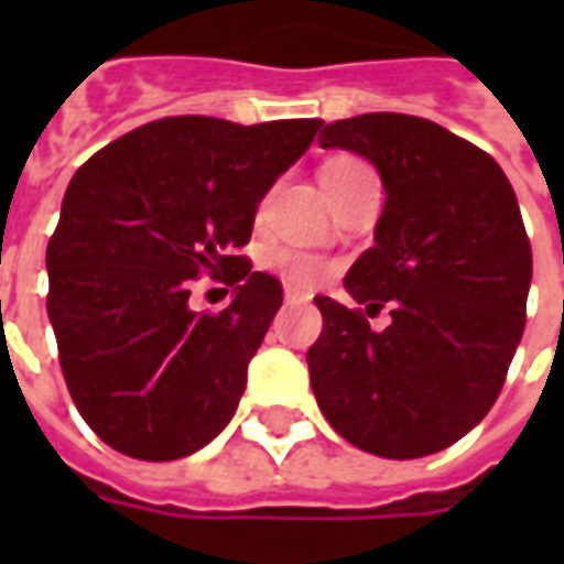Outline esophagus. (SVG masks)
Returning a JSON list of instances; mask_svg holds the SVG:
<instances>
[{"mask_svg":"<svg viewBox=\"0 0 564 564\" xmlns=\"http://www.w3.org/2000/svg\"><path fill=\"white\" fill-rule=\"evenodd\" d=\"M283 299H286V302H305L307 293L295 290V286H286V290H283Z\"/></svg>","mask_w":564,"mask_h":564,"instance_id":"1","label":"esophagus"}]
</instances>
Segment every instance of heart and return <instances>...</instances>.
<instances>
[{
  "mask_svg": "<svg viewBox=\"0 0 564 564\" xmlns=\"http://www.w3.org/2000/svg\"><path fill=\"white\" fill-rule=\"evenodd\" d=\"M362 162L350 160V156H335L323 165V184H332V181H338L347 172H354L359 169ZM271 265L274 271L281 274L283 281L293 283V286H314V283L323 281V274H326V262L317 257H311V253H302V250H274L271 253Z\"/></svg>",
  "mask_w": 564,
  "mask_h": 564,
  "instance_id": "obj_1",
  "label": "heart"
}]
</instances>
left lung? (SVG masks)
Returning a JSON list of instances; mask_svg holds the SVG:
<instances>
[{
  "mask_svg": "<svg viewBox=\"0 0 564 564\" xmlns=\"http://www.w3.org/2000/svg\"><path fill=\"white\" fill-rule=\"evenodd\" d=\"M319 148L366 156L383 181L375 247L344 286L362 311L317 295L323 332L307 350L323 416L354 447L420 459L456 444L496 404L525 326L532 247L513 186L489 153L432 120L359 115Z\"/></svg>",
  "mask_w": 564,
  "mask_h": 564,
  "instance_id": "obj_1",
  "label": "left lung"
}]
</instances>
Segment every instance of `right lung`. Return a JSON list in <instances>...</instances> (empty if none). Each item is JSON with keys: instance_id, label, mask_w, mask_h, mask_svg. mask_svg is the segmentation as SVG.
Segmentation results:
<instances>
[{"instance_id": "obj_1", "label": "right lung", "mask_w": 564, "mask_h": 564, "mask_svg": "<svg viewBox=\"0 0 564 564\" xmlns=\"http://www.w3.org/2000/svg\"><path fill=\"white\" fill-rule=\"evenodd\" d=\"M319 127L317 117L257 127L165 117L93 153L68 181L47 245V317L68 392L108 447L181 459L232 420L283 302L278 278L235 250ZM202 270L234 286L220 315L188 307Z\"/></svg>"}]
</instances>
